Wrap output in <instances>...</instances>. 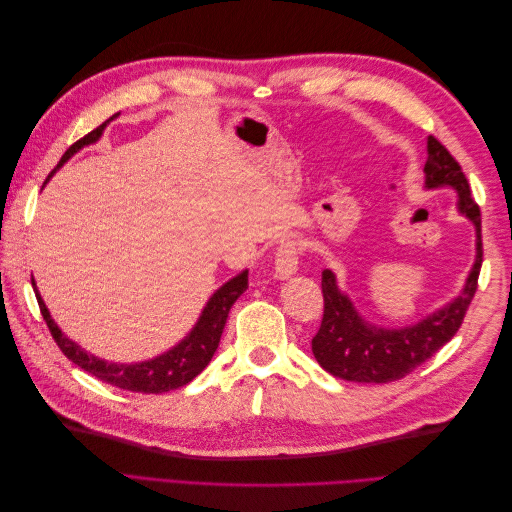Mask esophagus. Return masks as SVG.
<instances>
[{
    "mask_svg": "<svg viewBox=\"0 0 512 512\" xmlns=\"http://www.w3.org/2000/svg\"><path fill=\"white\" fill-rule=\"evenodd\" d=\"M299 254H301V247L294 239H288L280 247H277V252H275V277L286 280V277L297 273Z\"/></svg>",
    "mask_w": 512,
    "mask_h": 512,
    "instance_id": "esophagus-1",
    "label": "esophagus"
}]
</instances>
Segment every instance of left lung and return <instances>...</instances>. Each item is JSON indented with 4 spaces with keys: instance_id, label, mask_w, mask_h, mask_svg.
Returning <instances> with one entry per match:
<instances>
[{
    "instance_id": "obj_1",
    "label": "left lung",
    "mask_w": 512,
    "mask_h": 512,
    "mask_svg": "<svg viewBox=\"0 0 512 512\" xmlns=\"http://www.w3.org/2000/svg\"><path fill=\"white\" fill-rule=\"evenodd\" d=\"M425 188H453L457 209L476 228V258L459 297L436 309L410 327H376L352 305L348 294L337 286L331 269L322 271L324 314L320 329L312 339L316 361L331 376L348 382L384 384L408 376L418 365L431 359L459 331L463 316L478 288V273L483 265V239H480V209L474 203L470 185L459 162L448 153L438 138H427Z\"/></svg>"
}]
</instances>
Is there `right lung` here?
Returning a JSON list of instances; mask_svg holds the SVG:
<instances>
[{"label": "right lung", "instance_id": "1", "mask_svg": "<svg viewBox=\"0 0 512 512\" xmlns=\"http://www.w3.org/2000/svg\"><path fill=\"white\" fill-rule=\"evenodd\" d=\"M108 121H104L102 126H98L96 130H91L87 136L81 138V141H76L64 153V156H61L55 170L64 166V162H68L74 153L83 149L85 145L96 143L102 136ZM32 286H34L46 327H49L59 350L64 352L74 365H79L81 369L89 371L91 376H96L102 382L117 386V389L132 391V393H156L158 395V393H166V391H175V389H179V386H185L188 382H192L200 374V371L209 365L215 350H218V346H220V337H222L230 307L235 305V301L247 288V271H241L237 277H232V280H228L222 288H218L211 294V299L207 301L203 314H200L198 322L194 324V329L185 335L175 348L166 350L164 354L156 356V359H149L143 363H130V365L106 363V361L98 359V356L85 352L79 344H74L72 339H68L64 333H61V329L51 318L49 309H46L34 280H32Z\"/></svg>", "mask_w": 512, "mask_h": 512}]
</instances>
